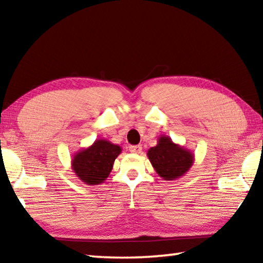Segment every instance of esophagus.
Instances as JSON below:
<instances>
[{"label":"esophagus","instance_id":"1","mask_svg":"<svg viewBox=\"0 0 263 263\" xmlns=\"http://www.w3.org/2000/svg\"><path fill=\"white\" fill-rule=\"evenodd\" d=\"M128 151H130V152H131V153H135V154H139V153H141V151H142V147H141V145L130 146V147H128Z\"/></svg>","mask_w":263,"mask_h":263}]
</instances>
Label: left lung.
Masks as SVG:
<instances>
[{
  "instance_id": "obj_1",
  "label": "left lung",
  "mask_w": 263,
  "mask_h": 263,
  "mask_svg": "<svg viewBox=\"0 0 263 263\" xmlns=\"http://www.w3.org/2000/svg\"><path fill=\"white\" fill-rule=\"evenodd\" d=\"M154 171L163 180L173 181L186 174L195 157L190 149L175 144L168 136H160L158 144L147 151Z\"/></svg>"
}]
</instances>
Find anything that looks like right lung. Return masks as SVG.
I'll use <instances>...</instances> for the list:
<instances>
[{"mask_svg":"<svg viewBox=\"0 0 263 263\" xmlns=\"http://www.w3.org/2000/svg\"><path fill=\"white\" fill-rule=\"evenodd\" d=\"M121 153V146L106 139H97L73 155L72 169L84 184H101L109 176L116 158Z\"/></svg>","mask_w":263,"mask_h":263,"instance_id":"right-lung-1","label":"right lung"}]
</instances>
